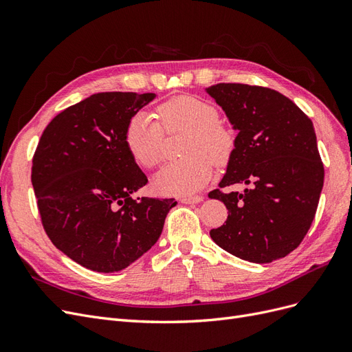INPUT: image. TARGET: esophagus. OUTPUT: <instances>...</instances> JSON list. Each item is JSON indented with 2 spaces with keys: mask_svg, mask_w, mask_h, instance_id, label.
Masks as SVG:
<instances>
[{
  "mask_svg": "<svg viewBox=\"0 0 352 352\" xmlns=\"http://www.w3.org/2000/svg\"><path fill=\"white\" fill-rule=\"evenodd\" d=\"M201 201H204V197H202V195L180 198V202H184V204H198V202H201Z\"/></svg>",
  "mask_w": 352,
  "mask_h": 352,
  "instance_id": "esophagus-1",
  "label": "esophagus"
}]
</instances>
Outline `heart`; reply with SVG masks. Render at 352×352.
Returning a JSON list of instances; mask_svg holds the SVG:
<instances>
[{"label":"heart","mask_w":352,"mask_h":352,"mask_svg":"<svg viewBox=\"0 0 352 352\" xmlns=\"http://www.w3.org/2000/svg\"><path fill=\"white\" fill-rule=\"evenodd\" d=\"M160 123L146 111L136 113L126 127L124 141L135 162L146 168L163 160L164 131H188L185 158L164 166L155 176V186L167 195H189L204 186L212 175V162L226 163L235 146V136L219 122L214 105L182 95L158 107Z\"/></svg>","instance_id":"obj_1"}]
</instances>
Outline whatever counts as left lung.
Instances as JSON below:
<instances>
[{
  "mask_svg": "<svg viewBox=\"0 0 352 352\" xmlns=\"http://www.w3.org/2000/svg\"><path fill=\"white\" fill-rule=\"evenodd\" d=\"M238 131L220 188L245 184L239 192L214 189L229 216L211 229L220 248L251 263L286 257L310 229L320 199L324 168L313 122L280 92L243 83L206 89Z\"/></svg>",
  "mask_w": 352,
  "mask_h": 352,
  "instance_id": "left-lung-1",
  "label": "left lung"
}]
</instances>
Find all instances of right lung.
<instances>
[{
    "instance_id": "obj_1",
    "label": "right lung",
    "mask_w": 352,
    "mask_h": 352,
    "mask_svg": "<svg viewBox=\"0 0 352 352\" xmlns=\"http://www.w3.org/2000/svg\"><path fill=\"white\" fill-rule=\"evenodd\" d=\"M155 94L100 92L57 114L32 160L48 238L89 270L126 269L158 241L173 198H132L148 179L126 146L132 117Z\"/></svg>"
}]
</instances>
